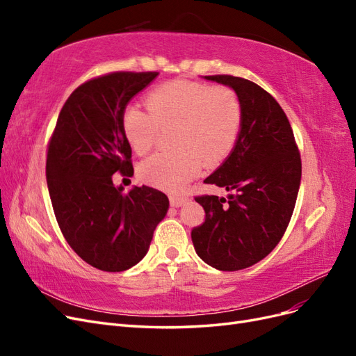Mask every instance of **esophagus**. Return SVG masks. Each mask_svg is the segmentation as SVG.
<instances>
[{
    "label": "esophagus",
    "instance_id": "1",
    "mask_svg": "<svg viewBox=\"0 0 356 356\" xmlns=\"http://www.w3.org/2000/svg\"><path fill=\"white\" fill-rule=\"evenodd\" d=\"M169 202H170V207L179 208V207H182V204H186L188 202V197L187 196H170Z\"/></svg>",
    "mask_w": 356,
    "mask_h": 356
}]
</instances>
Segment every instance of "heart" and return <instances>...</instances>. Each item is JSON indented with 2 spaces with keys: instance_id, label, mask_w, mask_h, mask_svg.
Here are the masks:
<instances>
[{
  "instance_id": "b5f03b06",
  "label": "heart",
  "mask_w": 356,
  "mask_h": 356,
  "mask_svg": "<svg viewBox=\"0 0 356 356\" xmlns=\"http://www.w3.org/2000/svg\"><path fill=\"white\" fill-rule=\"evenodd\" d=\"M147 108L129 105L122 117L126 141L138 154L152 149L161 129L175 148L144 160L138 175L170 193L182 190L202 165L215 166L230 154L242 124V104L227 86L175 80L147 96Z\"/></svg>"
}]
</instances>
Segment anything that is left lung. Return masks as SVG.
Wrapping results in <instances>:
<instances>
[{
  "mask_svg": "<svg viewBox=\"0 0 356 356\" xmlns=\"http://www.w3.org/2000/svg\"><path fill=\"white\" fill-rule=\"evenodd\" d=\"M229 86L242 104V124L232 153L203 182L224 187L229 199L197 196L204 222L191 230L202 260L222 272L250 267L270 254L293 215L301 159L281 105L260 86L233 75H204Z\"/></svg>",
  "mask_w": 356,
  "mask_h": 356,
  "instance_id": "left-lung-1",
  "label": "left lung"
}]
</instances>
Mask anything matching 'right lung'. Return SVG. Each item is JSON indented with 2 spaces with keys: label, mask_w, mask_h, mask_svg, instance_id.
<instances>
[{
  "label": "right lung",
  "mask_w": 356,
  "mask_h": 356,
  "mask_svg": "<svg viewBox=\"0 0 356 356\" xmlns=\"http://www.w3.org/2000/svg\"><path fill=\"white\" fill-rule=\"evenodd\" d=\"M159 72H111L83 83L59 113L50 138L46 178L59 229L81 260L104 272H123L148 252L169 200L152 187L113 184L134 175L122 117Z\"/></svg>",
  "instance_id": "1"
}]
</instances>
